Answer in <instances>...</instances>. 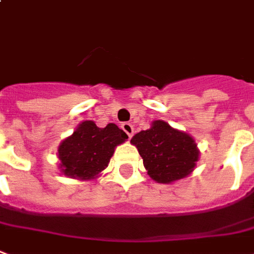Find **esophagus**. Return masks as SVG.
Returning a JSON list of instances; mask_svg holds the SVG:
<instances>
[{"mask_svg": "<svg viewBox=\"0 0 254 254\" xmlns=\"http://www.w3.org/2000/svg\"><path fill=\"white\" fill-rule=\"evenodd\" d=\"M121 127L124 129V132L127 133L129 137H132L133 132H134V129H133L132 124H129V122H124V124L121 125Z\"/></svg>", "mask_w": 254, "mask_h": 254, "instance_id": "1", "label": "esophagus"}]
</instances>
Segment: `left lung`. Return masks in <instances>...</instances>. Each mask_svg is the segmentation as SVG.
I'll return each mask as SVG.
<instances>
[{"instance_id": "left-lung-1", "label": "left lung", "mask_w": 254, "mask_h": 254, "mask_svg": "<svg viewBox=\"0 0 254 254\" xmlns=\"http://www.w3.org/2000/svg\"><path fill=\"white\" fill-rule=\"evenodd\" d=\"M130 143L143 158L148 176L164 184L189 176L199 158V150L189 133L161 120L152 122L150 129L136 133Z\"/></svg>"}]
</instances>
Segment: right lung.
<instances>
[{
    "label": "right lung",
    "mask_w": 254,
    "mask_h": 254,
    "mask_svg": "<svg viewBox=\"0 0 254 254\" xmlns=\"http://www.w3.org/2000/svg\"><path fill=\"white\" fill-rule=\"evenodd\" d=\"M127 139V133L115 124L99 127L93 121L81 122L71 136L60 143V172L77 180H93L107 168L115 147Z\"/></svg>",
    "instance_id": "add662e5"
}]
</instances>
